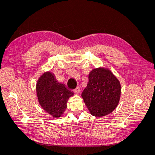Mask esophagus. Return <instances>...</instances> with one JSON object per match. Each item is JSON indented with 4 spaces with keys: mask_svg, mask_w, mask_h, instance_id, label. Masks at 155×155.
I'll return each instance as SVG.
<instances>
[{
    "mask_svg": "<svg viewBox=\"0 0 155 155\" xmlns=\"http://www.w3.org/2000/svg\"><path fill=\"white\" fill-rule=\"evenodd\" d=\"M74 91H75V93L78 94V93L80 92V87H79V86L77 87V88L74 90Z\"/></svg>",
    "mask_w": 155,
    "mask_h": 155,
    "instance_id": "esophagus-1",
    "label": "esophagus"
}]
</instances>
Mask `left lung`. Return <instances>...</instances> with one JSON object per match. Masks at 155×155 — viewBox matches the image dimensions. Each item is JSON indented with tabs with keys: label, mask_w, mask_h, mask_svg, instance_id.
Masks as SVG:
<instances>
[{
	"label": "left lung",
	"mask_w": 155,
	"mask_h": 155,
	"mask_svg": "<svg viewBox=\"0 0 155 155\" xmlns=\"http://www.w3.org/2000/svg\"><path fill=\"white\" fill-rule=\"evenodd\" d=\"M81 96L91 115L102 117L117 107L120 96V85L110 70L104 68L93 69Z\"/></svg>",
	"instance_id": "8db88e82"
}]
</instances>
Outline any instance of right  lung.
I'll list each match as a JSON object with an SVG mask.
<instances>
[{
  "mask_svg": "<svg viewBox=\"0 0 155 155\" xmlns=\"http://www.w3.org/2000/svg\"><path fill=\"white\" fill-rule=\"evenodd\" d=\"M36 93L41 107L54 117H59L64 113L68 99L74 95L64 83H59L50 72L45 73L39 78Z\"/></svg>",
  "mask_w": 155,
  "mask_h": 155,
  "instance_id": "obj_1",
  "label": "right lung"
}]
</instances>
